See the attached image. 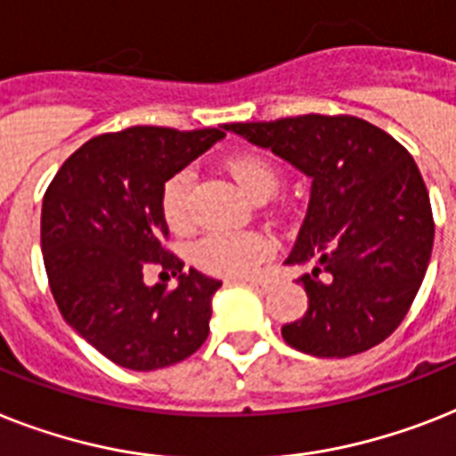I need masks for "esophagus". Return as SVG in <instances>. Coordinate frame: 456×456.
<instances>
[{
	"mask_svg": "<svg viewBox=\"0 0 456 456\" xmlns=\"http://www.w3.org/2000/svg\"><path fill=\"white\" fill-rule=\"evenodd\" d=\"M240 283H246V286H250V288H257V290H265L266 288V281H262V279H257V276H246V279H239Z\"/></svg>",
	"mask_w": 456,
	"mask_h": 456,
	"instance_id": "esophagus-1",
	"label": "esophagus"
}]
</instances>
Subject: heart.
<instances>
[{
    "label": "heart",
    "instance_id": "obj_1",
    "mask_svg": "<svg viewBox=\"0 0 456 456\" xmlns=\"http://www.w3.org/2000/svg\"><path fill=\"white\" fill-rule=\"evenodd\" d=\"M224 170L250 199L272 196L279 187V170L262 154L240 151L224 159ZM191 175L177 173L164 184L161 213L173 232L190 227ZM272 255V240L257 232H216L203 236L191 250V260L199 269L216 276H246Z\"/></svg>",
    "mask_w": 456,
    "mask_h": 456
}]
</instances>
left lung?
<instances>
[{
  "mask_svg": "<svg viewBox=\"0 0 456 456\" xmlns=\"http://www.w3.org/2000/svg\"><path fill=\"white\" fill-rule=\"evenodd\" d=\"M306 177L312 196L286 265L302 273L309 309L281 328L292 349L346 358L401 325L433 248L427 184L401 142L358 117L305 114L224 124Z\"/></svg>",
  "mask_w": 456,
  "mask_h": 456,
  "instance_id": "1",
  "label": "left lung"
}]
</instances>
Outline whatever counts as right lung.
<instances>
[{
	"instance_id": "1",
	"label": "right lung",
	"mask_w": 456,
	"mask_h": 456,
	"mask_svg": "<svg viewBox=\"0 0 456 456\" xmlns=\"http://www.w3.org/2000/svg\"><path fill=\"white\" fill-rule=\"evenodd\" d=\"M224 126L175 131L133 126L88 140L55 173L42 203V253L65 323L128 370L191 356L208 337L222 286L168 253L161 194L170 177L217 140ZM150 264L178 279L173 291L142 281Z\"/></svg>"
}]
</instances>
